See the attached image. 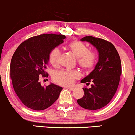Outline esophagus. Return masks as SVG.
Here are the masks:
<instances>
[{
    "mask_svg": "<svg viewBox=\"0 0 135 135\" xmlns=\"http://www.w3.org/2000/svg\"><path fill=\"white\" fill-rule=\"evenodd\" d=\"M66 89H68L70 91H73L74 89V88H73V87H68V88H66Z\"/></svg>",
    "mask_w": 135,
    "mask_h": 135,
    "instance_id": "1",
    "label": "esophagus"
}]
</instances>
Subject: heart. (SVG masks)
I'll use <instances>...</instances> for the list:
<instances>
[{
  "instance_id": "b5f03b06",
  "label": "heart",
  "mask_w": 135,
  "mask_h": 135,
  "mask_svg": "<svg viewBox=\"0 0 135 135\" xmlns=\"http://www.w3.org/2000/svg\"><path fill=\"white\" fill-rule=\"evenodd\" d=\"M68 48L75 56L78 58V63L80 67L85 71H90L97 63V57L93 52H89L88 46L84 43L79 41L69 43ZM60 51L56 47L51 51L49 61L53 66H58L60 61ZM80 76L77 71L60 70L56 71L52 75V80L56 83L64 86H71L74 80Z\"/></svg>"
}]
</instances>
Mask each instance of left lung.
<instances>
[{
	"instance_id": "8db88e82",
	"label": "left lung",
	"mask_w": 135,
	"mask_h": 135,
	"mask_svg": "<svg viewBox=\"0 0 135 135\" xmlns=\"http://www.w3.org/2000/svg\"><path fill=\"white\" fill-rule=\"evenodd\" d=\"M93 46L98 52V61L93 70L80 80L90 88H83L84 94L77 100L80 107L88 110L104 107L110 102L118 88L121 75V61L112 43L100 38L86 36L80 39Z\"/></svg>"
}]
</instances>
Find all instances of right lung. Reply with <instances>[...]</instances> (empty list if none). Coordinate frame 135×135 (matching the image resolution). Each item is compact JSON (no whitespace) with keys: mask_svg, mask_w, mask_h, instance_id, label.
<instances>
[{"mask_svg":"<svg viewBox=\"0 0 135 135\" xmlns=\"http://www.w3.org/2000/svg\"><path fill=\"white\" fill-rule=\"evenodd\" d=\"M64 35L42 34L32 37L18 46L11 61V79L21 102L30 109L42 110L56 101L63 88L51 83L42 86L41 75L46 72L50 52L63 42Z\"/></svg>","mask_w":135,"mask_h":135,"instance_id":"obj_1","label":"right lung"}]
</instances>
